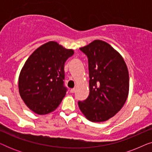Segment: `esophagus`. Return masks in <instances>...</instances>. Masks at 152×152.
Wrapping results in <instances>:
<instances>
[{"mask_svg":"<svg viewBox=\"0 0 152 152\" xmlns=\"http://www.w3.org/2000/svg\"><path fill=\"white\" fill-rule=\"evenodd\" d=\"M75 90H76V88H71L70 89V92H71L72 93H74L75 91Z\"/></svg>","mask_w":152,"mask_h":152,"instance_id":"34e87169","label":"esophagus"}]
</instances>
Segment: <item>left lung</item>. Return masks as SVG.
<instances>
[{"label": "left lung", "mask_w": 152, "mask_h": 152, "mask_svg": "<svg viewBox=\"0 0 152 152\" xmlns=\"http://www.w3.org/2000/svg\"><path fill=\"white\" fill-rule=\"evenodd\" d=\"M88 59L89 95L78 105L87 120L105 122L126 102L129 77L123 57L111 45L95 40L80 48Z\"/></svg>", "instance_id": "obj_1"}]
</instances>
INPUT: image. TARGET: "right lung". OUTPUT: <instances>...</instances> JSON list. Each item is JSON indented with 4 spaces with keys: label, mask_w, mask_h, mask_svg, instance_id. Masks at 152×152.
Returning a JSON list of instances; mask_svg holds the SVG:
<instances>
[{
    "label": "right lung",
    "mask_w": 152,
    "mask_h": 152,
    "mask_svg": "<svg viewBox=\"0 0 152 152\" xmlns=\"http://www.w3.org/2000/svg\"><path fill=\"white\" fill-rule=\"evenodd\" d=\"M73 54V50L50 41L37 48L26 60L18 77V91L31 111L46 115L60 104L66 94L64 64Z\"/></svg>",
    "instance_id": "1"
}]
</instances>
